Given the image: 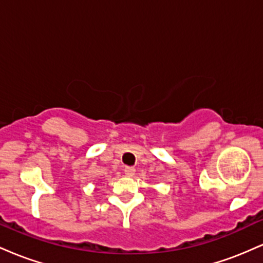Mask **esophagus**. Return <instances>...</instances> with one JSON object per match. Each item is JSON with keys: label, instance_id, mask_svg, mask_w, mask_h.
I'll return each instance as SVG.
<instances>
[{"label": "esophagus", "instance_id": "1", "mask_svg": "<svg viewBox=\"0 0 263 263\" xmlns=\"http://www.w3.org/2000/svg\"><path fill=\"white\" fill-rule=\"evenodd\" d=\"M135 172H136V170L134 167H126L125 168V174L127 177H134L135 176Z\"/></svg>", "mask_w": 263, "mask_h": 263}]
</instances>
